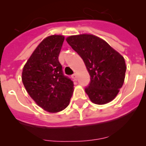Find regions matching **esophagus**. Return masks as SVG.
I'll return each instance as SVG.
<instances>
[{
	"label": "esophagus",
	"mask_w": 146,
	"mask_h": 146,
	"mask_svg": "<svg viewBox=\"0 0 146 146\" xmlns=\"http://www.w3.org/2000/svg\"><path fill=\"white\" fill-rule=\"evenodd\" d=\"M72 77L73 78V80H77V76H76V73H74V74L72 76Z\"/></svg>",
	"instance_id": "obj_1"
}]
</instances>
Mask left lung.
Here are the masks:
<instances>
[{"mask_svg": "<svg viewBox=\"0 0 146 146\" xmlns=\"http://www.w3.org/2000/svg\"><path fill=\"white\" fill-rule=\"evenodd\" d=\"M66 40L82 57L91 76V82L85 89L91 102L104 104L113 101L124 82L127 66L123 57L92 34L70 35Z\"/></svg>", "mask_w": 146, "mask_h": 146, "instance_id": "obj_1", "label": "left lung"}]
</instances>
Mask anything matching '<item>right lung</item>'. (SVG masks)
I'll return each mask as SVG.
<instances>
[{"instance_id":"add662e5","label":"right lung","mask_w":146,"mask_h":146,"mask_svg":"<svg viewBox=\"0 0 146 146\" xmlns=\"http://www.w3.org/2000/svg\"><path fill=\"white\" fill-rule=\"evenodd\" d=\"M64 41L62 35L42 40L33 51L22 72V81L33 101L44 111L57 113L68 106L74 87L64 75L58 60Z\"/></svg>"}]
</instances>
